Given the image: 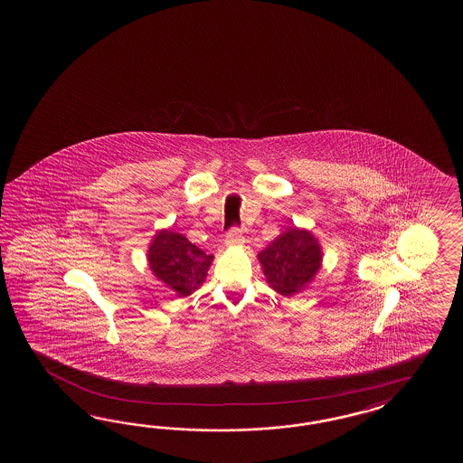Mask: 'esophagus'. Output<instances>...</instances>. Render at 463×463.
Here are the masks:
<instances>
[{
    "mask_svg": "<svg viewBox=\"0 0 463 463\" xmlns=\"http://www.w3.org/2000/svg\"><path fill=\"white\" fill-rule=\"evenodd\" d=\"M225 243H227L228 246L243 245V243H245V236H243V232H241L240 228H232V230H230V232L227 233Z\"/></svg>",
    "mask_w": 463,
    "mask_h": 463,
    "instance_id": "obj_1",
    "label": "esophagus"
}]
</instances>
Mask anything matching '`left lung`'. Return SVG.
Returning a JSON list of instances; mask_svg holds the SVG:
<instances>
[{
  "instance_id": "1",
  "label": "left lung",
  "mask_w": 463,
  "mask_h": 463,
  "mask_svg": "<svg viewBox=\"0 0 463 463\" xmlns=\"http://www.w3.org/2000/svg\"><path fill=\"white\" fill-rule=\"evenodd\" d=\"M269 288L281 296L296 295L321 268L323 251L315 235L307 230L288 228L258 253Z\"/></svg>"
}]
</instances>
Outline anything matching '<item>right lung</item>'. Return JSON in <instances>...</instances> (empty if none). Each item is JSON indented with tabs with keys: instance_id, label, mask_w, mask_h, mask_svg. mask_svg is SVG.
<instances>
[{
	"instance_id": "obj_1",
	"label": "right lung",
	"mask_w": 463,
	"mask_h": 463,
	"mask_svg": "<svg viewBox=\"0 0 463 463\" xmlns=\"http://www.w3.org/2000/svg\"><path fill=\"white\" fill-rule=\"evenodd\" d=\"M152 273L177 296L192 295L203 285L213 255L190 243L182 233L160 230L147 251Z\"/></svg>"
}]
</instances>
